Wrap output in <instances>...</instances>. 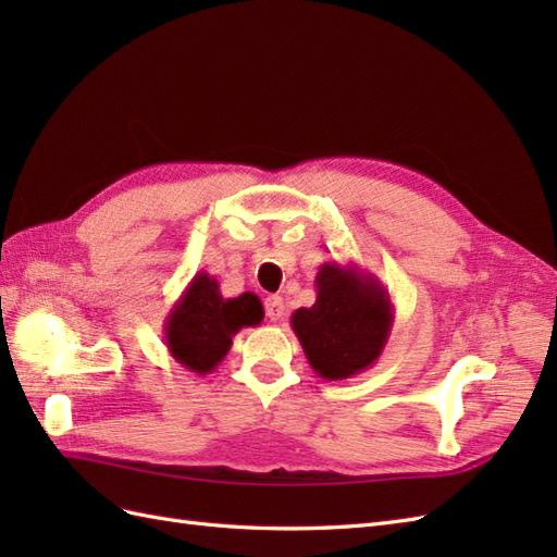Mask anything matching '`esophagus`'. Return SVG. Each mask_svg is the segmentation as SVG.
Segmentation results:
<instances>
[{
	"mask_svg": "<svg viewBox=\"0 0 557 557\" xmlns=\"http://www.w3.org/2000/svg\"><path fill=\"white\" fill-rule=\"evenodd\" d=\"M264 311L269 320H281L285 315V301L278 295H269L264 299Z\"/></svg>",
	"mask_w": 557,
	"mask_h": 557,
	"instance_id": "esophagus-1",
	"label": "esophagus"
}]
</instances>
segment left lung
<instances>
[{
    "label": "left lung",
    "mask_w": 557,
    "mask_h": 557,
    "mask_svg": "<svg viewBox=\"0 0 557 557\" xmlns=\"http://www.w3.org/2000/svg\"><path fill=\"white\" fill-rule=\"evenodd\" d=\"M315 293V305L290 318L311 369L327 381L362 374L381 358L391 336V295L374 274L339 262L320 267Z\"/></svg>",
    "instance_id": "8db88e82"
}]
</instances>
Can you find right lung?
<instances>
[{"instance_id": "add662e5", "label": "right lung", "mask_w": 557, "mask_h": 557, "mask_svg": "<svg viewBox=\"0 0 557 557\" xmlns=\"http://www.w3.org/2000/svg\"><path fill=\"white\" fill-rule=\"evenodd\" d=\"M264 309L258 295L244 293L225 299L218 281L199 272L176 299L164 320V344L172 358L195 374H209L232 348L242 327L262 323Z\"/></svg>"}]
</instances>
